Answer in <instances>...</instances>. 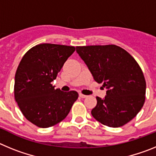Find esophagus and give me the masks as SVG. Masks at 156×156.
Here are the masks:
<instances>
[{"instance_id":"esophagus-1","label":"esophagus","mask_w":156,"mask_h":156,"mask_svg":"<svg viewBox=\"0 0 156 156\" xmlns=\"http://www.w3.org/2000/svg\"><path fill=\"white\" fill-rule=\"evenodd\" d=\"M80 98H87V95H85V94H80Z\"/></svg>"}]
</instances>
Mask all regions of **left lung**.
Here are the masks:
<instances>
[{"label":"left lung","mask_w":156,"mask_h":156,"mask_svg":"<svg viewBox=\"0 0 156 156\" xmlns=\"http://www.w3.org/2000/svg\"><path fill=\"white\" fill-rule=\"evenodd\" d=\"M76 48L94 80L107 89L105 98H96L94 118L110 127H119L133 119L144 105L146 92L144 74L136 60L114 44Z\"/></svg>","instance_id":"obj_1"}]
</instances>
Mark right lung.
<instances>
[{"instance_id":"obj_1","label":"right lung","mask_w":156,"mask_h":156,"mask_svg":"<svg viewBox=\"0 0 156 156\" xmlns=\"http://www.w3.org/2000/svg\"><path fill=\"white\" fill-rule=\"evenodd\" d=\"M75 50L66 45H36L25 54L18 66L15 98L23 115L38 127H50L62 121L78 98L75 90L62 92L51 84Z\"/></svg>"}]
</instances>
